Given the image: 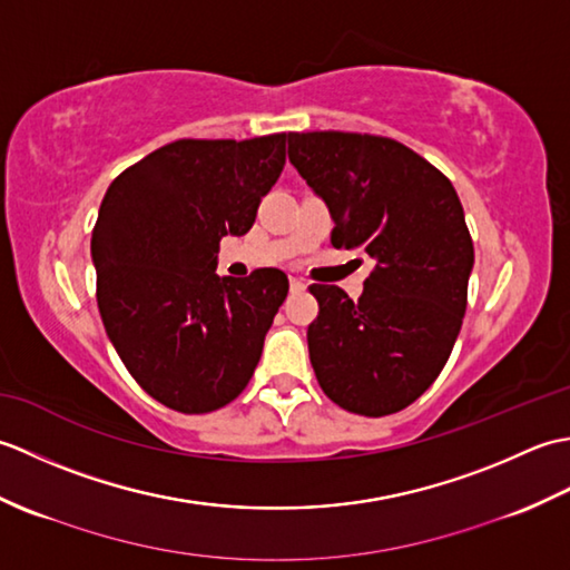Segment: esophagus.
I'll return each instance as SVG.
<instances>
[{
    "label": "esophagus",
    "instance_id": "1",
    "mask_svg": "<svg viewBox=\"0 0 570 570\" xmlns=\"http://www.w3.org/2000/svg\"><path fill=\"white\" fill-rule=\"evenodd\" d=\"M288 288H292V294H304L306 284L301 278H288Z\"/></svg>",
    "mask_w": 570,
    "mask_h": 570
}]
</instances>
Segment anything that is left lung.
Returning a JSON list of instances; mask_svg holds the SVG:
<instances>
[{
    "mask_svg": "<svg viewBox=\"0 0 570 570\" xmlns=\"http://www.w3.org/2000/svg\"><path fill=\"white\" fill-rule=\"evenodd\" d=\"M288 159L328 205L333 247L374 259L357 301L308 286L313 372L337 406L396 414L439 377L463 325L475 262L463 205L439 168L390 137L292 131Z\"/></svg>",
    "mask_w": 570,
    "mask_h": 570,
    "instance_id": "1",
    "label": "left lung"
}]
</instances>
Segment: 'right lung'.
<instances>
[{"mask_svg": "<svg viewBox=\"0 0 570 570\" xmlns=\"http://www.w3.org/2000/svg\"><path fill=\"white\" fill-rule=\"evenodd\" d=\"M286 161V135L178 139L125 168L92 227L105 331L144 392L210 414L245 390L288 294L278 269L217 276L225 235H245Z\"/></svg>", "mask_w": 570, "mask_h": 570, "instance_id": "1", "label": "right lung"}]
</instances>
